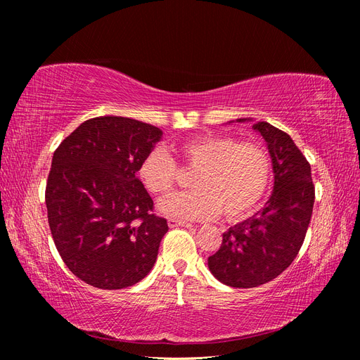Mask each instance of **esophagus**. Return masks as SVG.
<instances>
[{
    "instance_id": "esophagus-1",
    "label": "esophagus",
    "mask_w": 360,
    "mask_h": 360,
    "mask_svg": "<svg viewBox=\"0 0 360 360\" xmlns=\"http://www.w3.org/2000/svg\"><path fill=\"white\" fill-rule=\"evenodd\" d=\"M168 225L169 228H176V226H183V228H192L193 225L189 222H183L179 219H168Z\"/></svg>"
}]
</instances>
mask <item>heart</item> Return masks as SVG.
<instances>
[{
	"mask_svg": "<svg viewBox=\"0 0 360 360\" xmlns=\"http://www.w3.org/2000/svg\"><path fill=\"white\" fill-rule=\"evenodd\" d=\"M177 153L184 167L197 169L193 189L174 192L159 201V210L171 219L204 221L222 212L228 221L252 214L263 201L271 180L267 151L248 141L207 134L183 141ZM179 163L165 150L153 148L141 159L138 179L153 195L172 189Z\"/></svg>",
	"mask_w": 360,
	"mask_h": 360,
	"instance_id": "heart-1",
	"label": "heart"
}]
</instances>
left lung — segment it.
Returning <instances> with one entry per match:
<instances>
[{"label": "left lung", "instance_id": "1", "mask_svg": "<svg viewBox=\"0 0 360 360\" xmlns=\"http://www.w3.org/2000/svg\"><path fill=\"white\" fill-rule=\"evenodd\" d=\"M252 127L267 143L275 186L264 209L224 233L219 250L209 257L213 276L234 288L263 285L292 263L307 236L315 200L311 165L290 135L266 122Z\"/></svg>", "mask_w": 360, "mask_h": 360}]
</instances>
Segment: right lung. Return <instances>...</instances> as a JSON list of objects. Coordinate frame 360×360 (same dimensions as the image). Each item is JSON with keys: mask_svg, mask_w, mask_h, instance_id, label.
<instances>
[{"mask_svg": "<svg viewBox=\"0 0 360 360\" xmlns=\"http://www.w3.org/2000/svg\"><path fill=\"white\" fill-rule=\"evenodd\" d=\"M162 130L127 117L84 122L53 151L45 200L53 243L85 284L120 290L153 269L167 219L136 177Z\"/></svg>", "mask_w": 360, "mask_h": 360, "instance_id": "1", "label": "right lung"}]
</instances>
